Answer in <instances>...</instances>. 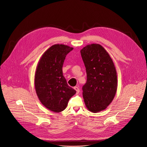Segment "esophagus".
<instances>
[{
	"mask_svg": "<svg viewBox=\"0 0 147 147\" xmlns=\"http://www.w3.org/2000/svg\"><path fill=\"white\" fill-rule=\"evenodd\" d=\"M74 88V90L76 91V94H78L80 92V89H79V88H78V87H75Z\"/></svg>",
	"mask_w": 147,
	"mask_h": 147,
	"instance_id": "esophagus-1",
	"label": "esophagus"
}]
</instances>
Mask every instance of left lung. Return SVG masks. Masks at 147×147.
I'll list each match as a JSON object with an SVG mask.
<instances>
[{"mask_svg":"<svg viewBox=\"0 0 147 147\" xmlns=\"http://www.w3.org/2000/svg\"><path fill=\"white\" fill-rule=\"evenodd\" d=\"M87 73L82 95L87 109L94 113L105 109L113 100L117 87L113 62L99 44L88 45L81 50Z\"/></svg>","mask_w":147,"mask_h":147,"instance_id":"1","label":"left lung"}]
</instances>
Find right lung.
<instances>
[{"instance_id":"add662e5","label":"right lung","mask_w":147,"mask_h":147,"mask_svg":"<svg viewBox=\"0 0 147 147\" xmlns=\"http://www.w3.org/2000/svg\"><path fill=\"white\" fill-rule=\"evenodd\" d=\"M67 45L56 44L41 57L35 74V88L40 102L54 112L64 111L76 92L69 86L62 67L66 55L72 50Z\"/></svg>"}]
</instances>
